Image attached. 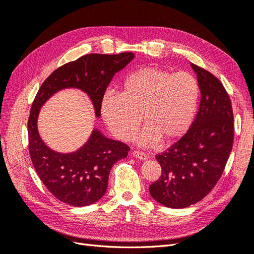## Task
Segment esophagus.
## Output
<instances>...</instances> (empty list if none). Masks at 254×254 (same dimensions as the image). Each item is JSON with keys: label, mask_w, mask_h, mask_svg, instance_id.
<instances>
[{"label": "esophagus", "mask_w": 254, "mask_h": 254, "mask_svg": "<svg viewBox=\"0 0 254 254\" xmlns=\"http://www.w3.org/2000/svg\"><path fill=\"white\" fill-rule=\"evenodd\" d=\"M132 156L135 157L136 159H141V160H145L146 158H147V156H146L145 152L139 151V150H133L132 151Z\"/></svg>", "instance_id": "obj_1"}]
</instances>
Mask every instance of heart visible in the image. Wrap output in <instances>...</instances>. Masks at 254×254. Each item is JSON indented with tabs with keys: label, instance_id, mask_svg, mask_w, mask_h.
Returning a JSON list of instances; mask_svg holds the SVG:
<instances>
[{
	"label": "heart",
	"instance_id": "obj_1",
	"mask_svg": "<svg viewBox=\"0 0 254 254\" xmlns=\"http://www.w3.org/2000/svg\"><path fill=\"white\" fill-rule=\"evenodd\" d=\"M199 98V84L187 72L174 73L158 66H143L126 76L122 93L108 92L101 113L110 132L122 141L133 135L141 124L139 143H171L188 131Z\"/></svg>",
	"mask_w": 254,
	"mask_h": 254
}]
</instances>
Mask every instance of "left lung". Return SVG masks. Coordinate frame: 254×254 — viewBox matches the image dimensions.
<instances>
[{"label":"left lung","mask_w":254,"mask_h":254,"mask_svg":"<svg viewBox=\"0 0 254 254\" xmlns=\"http://www.w3.org/2000/svg\"><path fill=\"white\" fill-rule=\"evenodd\" d=\"M201 98L188 132L156 159L162 168L149 187L152 198L172 209H182L203 199L224 173L234 140L233 110L217 77L191 64Z\"/></svg>","instance_id":"1"}]
</instances>
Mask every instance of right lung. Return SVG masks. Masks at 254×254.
Returning <instances> with one entry per match:
<instances>
[{
    "label": "right lung",
    "instance_id": "1",
    "mask_svg": "<svg viewBox=\"0 0 254 254\" xmlns=\"http://www.w3.org/2000/svg\"><path fill=\"white\" fill-rule=\"evenodd\" d=\"M133 58L132 53L84 55L58 67L38 91L27 123L28 150L37 175L58 200L73 206L89 205L99 200L108 188L111 167L127 157L130 147L93 130L89 141L77 151H53L38 133L37 118L41 106L61 89L77 88L90 96L99 118L107 87L115 73Z\"/></svg>",
    "mask_w": 254,
    "mask_h": 254
}]
</instances>
